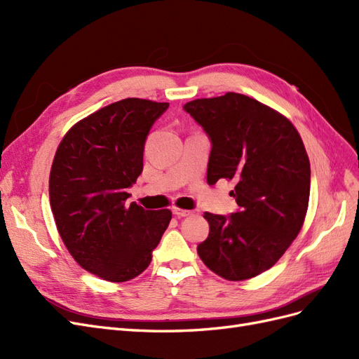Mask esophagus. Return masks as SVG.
<instances>
[{
	"label": "esophagus",
	"mask_w": 359,
	"mask_h": 359,
	"mask_svg": "<svg viewBox=\"0 0 359 359\" xmlns=\"http://www.w3.org/2000/svg\"><path fill=\"white\" fill-rule=\"evenodd\" d=\"M172 212L175 214L177 217H187V215H191V211H189V210H182V208H178V206H173L172 208Z\"/></svg>",
	"instance_id": "1"
}]
</instances>
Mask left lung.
Returning <instances> with one entry per match:
<instances>
[{
    "mask_svg": "<svg viewBox=\"0 0 359 359\" xmlns=\"http://www.w3.org/2000/svg\"><path fill=\"white\" fill-rule=\"evenodd\" d=\"M211 139L206 181H233L240 211L205 212L210 235L198 255L231 281L262 274L298 236L310 198V160L289 119L248 95L226 93L184 104Z\"/></svg>",
    "mask_w": 359,
    "mask_h": 359,
    "instance_id": "obj_1",
    "label": "left lung"
}]
</instances>
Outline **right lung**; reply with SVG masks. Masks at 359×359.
Instances as JSON below:
<instances>
[{"mask_svg":"<svg viewBox=\"0 0 359 359\" xmlns=\"http://www.w3.org/2000/svg\"><path fill=\"white\" fill-rule=\"evenodd\" d=\"M168 107L135 97L107 104L76 123L53 157L49 201L58 233L76 262L103 280L142 274L172 219L170 210L127 203L149 128Z\"/></svg>","mask_w":359,"mask_h":359,"instance_id":"obj_1","label":"right lung"}]
</instances>
